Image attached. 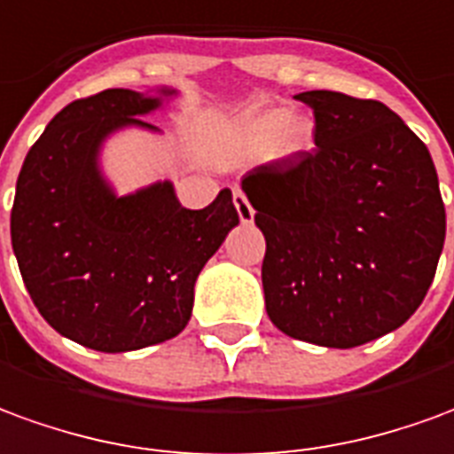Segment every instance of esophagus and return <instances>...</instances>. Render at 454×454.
I'll return each mask as SVG.
<instances>
[{
    "mask_svg": "<svg viewBox=\"0 0 454 454\" xmlns=\"http://www.w3.org/2000/svg\"><path fill=\"white\" fill-rule=\"evenodd\" d=\"M232 198H234V207H237V215H239L242 224H249V222L254 220V207L249 205V200H247V195H244L239 188H234Z\"/></svg>",
    "mask_w": 454,
    "mask_h": 454,
    "instance_id": "esophagus-1",
    "label": "esophagus"
}]
</instances>
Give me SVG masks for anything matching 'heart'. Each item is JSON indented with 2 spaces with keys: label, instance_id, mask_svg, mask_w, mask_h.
<instances>
[{
  "label": "heart",
  "instance_id": "obj_1",
  "mask_svg": "<svg viewBox=\"0 0 454 454\" xmlns=\"http://www.w3.org/2000/svg\"><path fill=\"white\" fill-rule=\"evenodd\" d=\"M315 127L303 114H288L286 109H266L239 121L237 149L242 153H259L271 146L273 156L295 159L313 149Z\"/></svg>",
  "mask_w": 454,
  "mask_h": 454
}]
</instances>
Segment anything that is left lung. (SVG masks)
I'll return each instance as SVG.
<instances>
[{
    "label": "left lung",
    "mask_w": 454,
    "mask_h": 454,
    "mask_svg": "<svg viewBox=\"0 0 454 454\" xmlns=\"http://www.w3.org/2000/svg\"><path fill=\"white\" fill-rule=\"evenodd\" d=\"M315 149L249 170L242 191L263 232V298L294 340L349 349L423 303L445 244L430 151L376 99L310 90Z\"/></svg>",
    "instance_id": "left-lung-1"
}]
</instances>
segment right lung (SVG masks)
<instances>
[{
	"label": "right lung",
	"instance_id": "right-lung-1",
	"mask_svg": "<svg viewBox=\"0 0 454 454\" xmlns=\"http://www.w3.org/2000/svg\"><path fill=\"white\" fill-rule=\"evenodd\" d=\"M173 95L114 88L70 102L16 181L12 247L28 295L56 333L98 352H131L183 333L198 273L239 224L230 188L188 210L170 181L117 195L99 168L109 134L159 131L141 117Z\"/></svg>",
	"mask_w": 454,
	"mask_h": 454
}]
</instances>
